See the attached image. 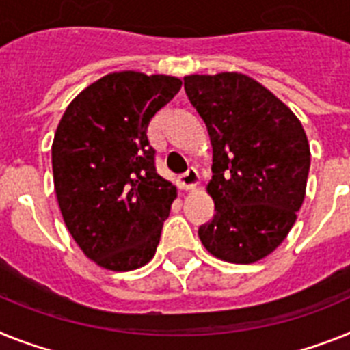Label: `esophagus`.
Listing matches in <instances>:
<instances>
[{"mask_svg":"<svg viewBox=\"0 0 350 350\" xmlns=\"http://www.w3.org/2000/svg\"><path fill=\"white\" fill-rule=\"evenodd\" d=\"M178 182H180L182 189L189 191V189H195V187L198 186V182H200V175H198V172H196L195 168H189L186 173H182L180 178H178Z\"/></svg>","mask_w":350,"mask_h":350,"instance_id":"esophagus-1","label":"esophagus"}]
</instances>
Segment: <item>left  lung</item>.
Here are the masks:
<instances>
[{"instance_id": "8db88e82", "label": "left lung", "mask_w": 350, "mask_h": 350, "mask_svg": "<svg viewBox=\"0 0 350 350\" xmlns=\"http://www.w3.org/2000/svg\"><path fill=\"white\" fill-rule=\"evenodd\" d=\"M184 89L213 144L216 215L198 229L202 245L236 265L267 258L304 202L311 154L302 123L247 75H189Z\"/></svg>"}]
</instances>
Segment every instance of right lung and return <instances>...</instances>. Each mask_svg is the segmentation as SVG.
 I'll return each instance as SVG.
<instances>
[{
    "instance_id": "obj_1",
    "label": "right lung",
    "mask_w": 350,
    "mask_h": 350,
    "mask_svg": "<svg viewBox=\"0 0 350 350\" xmlns=\"http://www.w3.org/2000/svg\"><path fill=\"white\" fill-rule=\"evenodd\" d=\"M180 85L168 75H105L57 126L51 166L60 213L98 267L129 272L154 258L177 187L155 172L148 125Z\"/></svg>"
}]
</instances>
